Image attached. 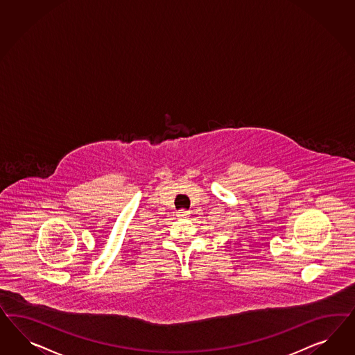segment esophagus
Returning <instances> with one entry per match:
<instances>
[{"instance_id":"esophagus-1","label":"esophagus","mask_w":355,"mask_h":355,"mask_svg":"<svg viewBox=\"0 0 355 355\" xmlns=\"http://www.w3.org/2000/svg\"><path fill=\"white\" fill-rule=\"evenodd\" d=\"M189 211L188 210H184V209H182V210H179L178 213H176V215L179 216V218H188L189 216Z\"/></svg>"}]
</instances>
